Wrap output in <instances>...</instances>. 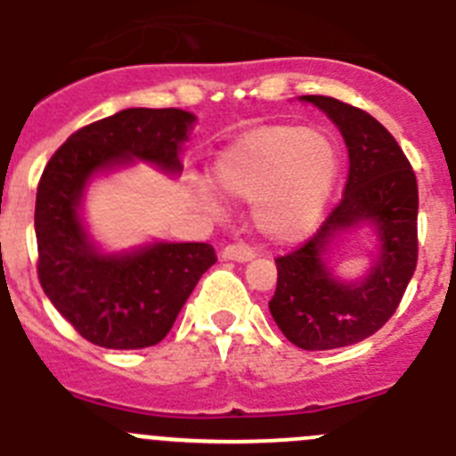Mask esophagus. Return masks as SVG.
I'll return each instance as SVG.
<instances>
[{"instance_id": "obj_1", "label": "esophagus", "mask_w": 456, "mask_h": 456, "mask_svg": "<svg viewBox=\"0 0 456 456\" xmlns=\"http://www.w3.org/2000/svg\"><path fill=\"white\" fill-rule=\"evenodd\" d=\"M253 257H256V250L246 244H228L221 250V260L225 262H250Z\"/></svg>"}]
</instances>
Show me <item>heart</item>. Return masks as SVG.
I'll return each instance as SVG.
<instances>
[{"label": "heart", "mask_w": 456, "mask_h": 456, "mask_svg": "<svg viewBox=\"0 0 456 456\" xmlns=\"http://www.w3.org/2000/svg\"><path fill=\"white\" fill-rule=\"evenodd\" d=\"M337 176L339 146L332 135L294 124L246 133L215 162V185L232 199L257 200V228L278 241L314 231Z\"/></svg>", "instance_id": "obj_1"}]
</instances>
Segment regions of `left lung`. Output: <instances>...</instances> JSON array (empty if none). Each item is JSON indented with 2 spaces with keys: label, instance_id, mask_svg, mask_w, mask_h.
<instances>
[{
  "label": "left lung",
  "instance_id": "8db88e82",
  "mask_svg": "<svg viewBox=\"0 0 456 456\" xmlns=\"http://www.w3.org/2000/svg\"><path fill=\"white\" fill-rule=\"evenodd\" d=\"M334 122L348 149L344 199L305 246L278 257V287L269 310L287 339L303 350H332L364 341L398 310L419 260V185L403 149L369 112L332 97L305 94ZM362 227L374 232L371 266L346 281L331 250Z\"/></svg>",
  "mask_w": 456,
  "mask_h": 456
}]
</instances>
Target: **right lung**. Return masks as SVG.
Returning a JSON list of instances; mask_svg holds the SVG:
<instances>
[{
	"label": "right lung",
	"mask_w": 456,
	"mask_h": 456,
	"mask_svg": "<svg viewBox=\"0 0 456 456\" xmlns=\"http://www.w3.org/2000/svg\"><path fill=\"white\" fill-rule=\"evenodd\" d=\"M196 117L181 108H126L67 137L45 167L36 196L37 278L52 305L90 344L137 350L160 344L216 262L200 241H146L103 250L83 219L99 176L135 162L183 174Z\"/></svg>",
	"instance_id": "right-lung-1"
}]
</instances>
